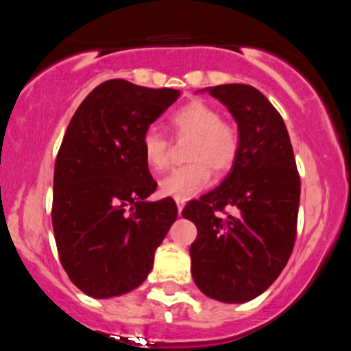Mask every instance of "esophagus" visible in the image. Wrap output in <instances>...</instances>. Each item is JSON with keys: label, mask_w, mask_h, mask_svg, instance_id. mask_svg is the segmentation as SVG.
Here are the masks:
<instances>
[{"label": "esophagus", "mask_w": 351, "mask_h": 351, "mask_svg": "<svg viewBox=\"0 0 351 351\" xmlns=\"http://www.w3.org/2000/svg\"><path fill=\"white\" fill-rule=\"evenodd\" d=\"M176 204H178V213H179V216H181V213H182V207H184L186 200H181V198H178V200H176Z\"/></svg>", "instance_id": "1"}]
</instances>
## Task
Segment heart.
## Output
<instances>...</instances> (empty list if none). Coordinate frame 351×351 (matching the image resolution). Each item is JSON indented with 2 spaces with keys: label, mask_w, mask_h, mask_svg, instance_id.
I'll return each instance as SVG.
<instances>
[{
  "label": "heart",
  "mask_w": 351,
  "mask_h": 351,
  "mask_svg": "<svg viewBox=\"0 0 351 351\" xmlns=\"http://www.w3.org/2000/svg\"><path fill=\"white\" fill-rule=\"evenodd\" d=\"M176 135L190 137L186 158L190 163L170 170L160 181V195L190 198L202 191L210 181V169L225 173L237 160L239 132L232 123L223 121L218 108L204 100H191L176 108L169 117ZM142 156L145 165L160 172L169 161V141L156 128L142 135Z\"/></svg>",
  "instance_id": "heart-1"
}]
</instances>
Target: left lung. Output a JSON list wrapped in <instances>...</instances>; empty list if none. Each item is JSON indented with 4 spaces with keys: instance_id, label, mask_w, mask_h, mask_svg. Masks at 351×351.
Returning <instances> with one entry per match:
<instances>
[{
    "instance_id": "obj_1",
    "label": "left lung",
    "mask_w": 351,
    "mask_h": 351,
    "mask_svg": "<svg viewBox=\"0 0 351 351\" xmlns=\"http://www.w3.org/2000/svg\"><path fill=\"white\" fill-rule=\"evenodd\" d=\"M207 91L234 116L241 147L221 184L182 209L197 226L191 274L210 299L241 304L267 290L290 258L300 178L283 117L258 89L223 84Z\"/></svg>"
}]
</instances>
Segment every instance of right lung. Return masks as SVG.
Here are the masks:
<instances>
[{
  "label": "right lung",
  "instance_id": "1",
  "mask_svg": "<svg viewBox=\"0 0 351 351\" xmlns=\"http://www.w3.org/2000/svg\"><path fill=\"white\" fill-rule=\"evenodd\" d=\"M178 89L123 79L101 82L79 105L56 158L52 228L63 269L86 295L135 290L178 218L156 190L142 156V135L178 100Z\"/></svg>",
  "mask_w": 351,
  "mask_h": 351
}]
</instances>
